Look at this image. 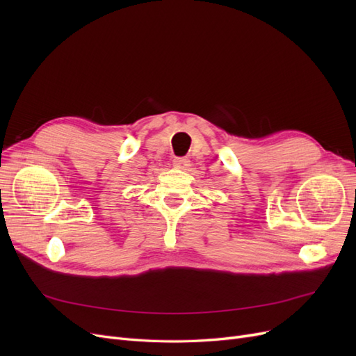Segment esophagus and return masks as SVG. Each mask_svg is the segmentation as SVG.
Instances as JSON below:
<instances>
[{
	"label": "esophagus",
	"mask_w": 356,
	"mask_h": 356,
	"mask_svg": "<svg viewBox=\"0 0 356 356\" xmlns=\"http://www.w3.org/2000/svg\"><path fill=\"white\" fill-rule=\"evenodd\" d=\"M190 166V160L187 157H177L174 159V168L181 169V170H187Z\"/></svg>",
	"instance_id": "obj_1"
}]
</instances>
